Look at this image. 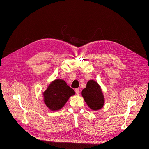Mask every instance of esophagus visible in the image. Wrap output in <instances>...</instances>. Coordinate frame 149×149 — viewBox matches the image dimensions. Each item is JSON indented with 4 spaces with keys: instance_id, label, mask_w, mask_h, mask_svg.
Instances as JSON below:
<instances>
[{
    "instance_id": "esophagus-1",
    "label": "esophagus",
    "mask_w": 149,
    "mask_h": 149,
    "mask_svg": "<svg viewBox=\"0 0 149 149\" xmlns=\"http://www.w3.org/2000/svg\"><path fill=\"white\" fill-rule=\"evenodd\" d=\"M75 91L76 92V94L77 95H79V93H80V89H75Z\"/></svg>"
}]
</instances>
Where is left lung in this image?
<instances>
[{
  "instance_id": "8db88e82",
  "label": "left lung",
  "mask_w": 149,
  "mask_h": 149,
  "mask_svg": "<svg viewBox=\"0 0 149 149\" xmlns=\"http://www.w3.org/2000/svg\"><path fill=\"white\" fill-rule=\"evenodd\" d=\"M82 97L92 111H98L104 105V97L100 84L93 80L88 81L86 88L81 92Z\"/></svg>"
}]
</instances>
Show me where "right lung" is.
Instances as JSON below:
<instances>
[{
  "label": "right lung",
  "mask_w": 149,
  "mask_h": 149,
  "mask_svg": "<svg viewBox=\"0 0 149 149\" xmlns=\"http://www.w3.org/2000/svg\"><path fill=\"white\" fill-rule=\"evenodd\" d=\"M75 93V91L63 80L56 79L43 92V101L51 111H57L60 110Z\"/></svg>",
  "instance_id": "1"
}]
</instances>
